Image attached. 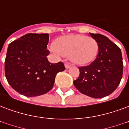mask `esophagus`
I'll return each instance as SVG.
<instances>
[{"instance_id": "1", "label": "esophagus", "mask_w": 129, "mask_h": 129, "mask_svg": "<svg viewBox=\"0 0 129 129\" xmlns=\"http://www.w3.org/2000/svg\"><path fill=\"white\" fill-rule=\"evenodd\" d=\"M71 66H72V65L70 64V62H66V63H65V67H66V69L70 68Z\"/></svg>"}]
</instances>
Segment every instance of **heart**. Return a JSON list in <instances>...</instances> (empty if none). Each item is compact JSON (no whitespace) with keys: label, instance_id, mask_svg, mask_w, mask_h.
Segmentation results:
<instances>
[{"label":"heart","instance_id":"obj_1","mask_svg":"<svg viewBox=\"0 0 129 129\" xmlns=\"http://www.w3.org/2000/svg\"><path fill=\"white\" fill-rule=\"evenodd\" d=\"M51 50L57 55L68 57L75 63L86 64L96 58L99 45L95 39L90 36L71 34L57 38Z\"/></svg>","mask_w":129,"mask_h":129}]
</instances>
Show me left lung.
I'll use <instances>...</instances> for the list:
<instances>
[{
  "instance_id": "1",
  "label": "left lung",
  "mask_w": 129,
  "mask_h": 129,
  "mask_svg": "<svg viewBox=\"0 0 129 129\" xmlns=\"http://www.w3.org/2000/svg\"><path fill=\"white\" fill-rule=\"evenodd\" d=\"M99 45V53L91 64L78 67L80 75L74 84L80 93L93 98L110 95L119 85L122 77L121 50L100 34L89 33Z\"/></svg>"
}]
</instances>
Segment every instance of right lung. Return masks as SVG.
<instances>
[{"mask_svg":"<svg viewBox=\"0 0 129 129\" xmlns=\"http://www.w3.org/2000/svg\"><path fill=\"white\" fill-rule=\"evenodd\" d=\"M48 34L29 33L9 45L5 72L9 84L26 97L47 93L53 86L56 74L64 70L61 61L51 63L47 56Z\"/></svg>","mask_w":129,"mask_h":129,"instance_id":"obj_1","label":"right lung"}]
</instances>
